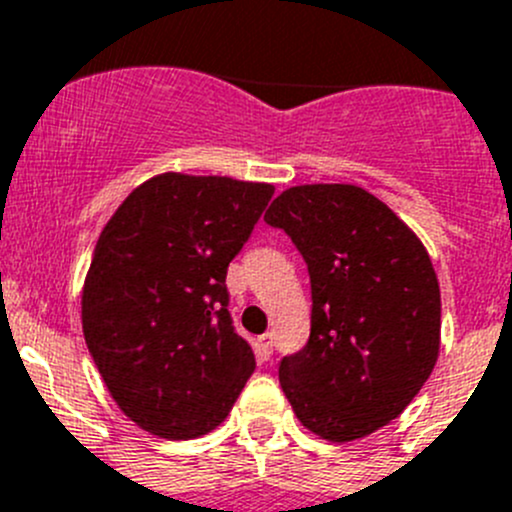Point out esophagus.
<instances>
[{"label": "esophagus", "mask_w": 512, "mask_h": 512, "mask_svg": "<svg viewBox=\"0 0 512 512\" xmlns=\"http://www.w3.org/2000/svg\"><path fill=\"white\" fill-rule=\"evenodd\" d=\"M272 351H275V336H272V333H262V336L257 338V353H260L262 361H267V358L272 356Z\"/></svg>", "instance_id": "esophagus-1"}]
</instances>
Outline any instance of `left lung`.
Instances as JSON below:
<instances>
[{
	"mask_svg": "<svg viewBox=\"0 0 512 512\" xmlns=\"http://www.w3.org/2000/svg\"><path fill=\"white\" fill-rule=\"evenodd\" d=\"M265 222L308 262V346L280 361L305 429L353 442L409 407L439 356L442 300L427 247L394 209L353 184H300Z\"/></svg>",
	"mask_w": 512,
	"mask_h": 512,
	"instance_id": "8db88e82",
	"label": "left lung"
}]
</instances>
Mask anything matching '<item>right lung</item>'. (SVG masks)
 I'll return each mask as SVG.
<instances>
[{"mask_svg":"<svg viewBox=\"0 0 512 512\" xmlns=\"http://www.w3.org/2000/svg\"><path fill=\"white\" fill-rule=\"evenodd\" d=\"M272 194L265 181L166 171L105 222L80 298L83 336L118 409L146 432H212L255 371L224 278Z\"/></svg>","mask_w":512,"mask_h":512,"instance_id":"1","label":"right lung"}]
</instances>
